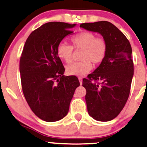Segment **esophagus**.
<instances>
[{"label": "esophagus", "instance_id": "obj_1", "mask_svg": "<svg viewBox=\"0 0 147 147\" xmlns=\"http://www.w3.org/2000/svg\"><path fill=\"white\" fill-rule=\"evenodd\" d=\"M79 83L80 84H82V82H83V79L81 77H79Z\"/></svg>", "mask_w": 147, "mask_h": 147}]
</instances>
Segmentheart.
<instances>
[{
    "mask_svg": "<svg viewBox=\"0 0 147 147\" xmlns=\"http://www.w3.org/2000/svg\"><path fill=\"white\" fill-rule=\"evenodd\" d=\"M72 46L76 49H83L81 55L82 61L74 62L66 66L68 75L81 77L92 70V64L101 63L107 53V46L106 41L102 38H97L91 32H81L71 38ZM73 47L70 45L60 42L57 46L56 53L61 60L66 63L71 62Z\"/></svg>",
    "mask_w": 147,
    "mask_h": 147,
    "instance_id": "1",
    "label": "heart"
}]
</instances>
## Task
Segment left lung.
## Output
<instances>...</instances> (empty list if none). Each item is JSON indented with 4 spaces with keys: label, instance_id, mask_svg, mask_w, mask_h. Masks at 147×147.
<instances>
[{
    "label": "left lung",
    "instance_id": "8db88e82",
    "mask_svg": "<svg viewBox=\"0 0 147 147\" xmlns=\"http://www.w3.org/2000/svg\"><path fill=\"white\" fill-rule=\"evenodd\" d=\"M80 27L99 33L107 46L100 66L83 79L89 115L99 121H109L119 114L130 92L134 75L131 45L126 36L111 22L81 24Z\"/></svg>",
    "mask_w": 147,
    "mask_h": 147
}]
</instances>
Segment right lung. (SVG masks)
Here are the masks:
<instances>
[{
    "label": "right lung",
    "mask_w": 147,
    "mask_h": 147,
    "mask_svg": "<svg viewBox=\"0 0 147 147\" xmlns=\"http://www.w3.org/2000/svg\"><path fill=\"white\" fill-rule=\"evenodd\" d=\"M75 24L51 22L29 35L20 62L22 87L32 112L47 122L68 114L74 93L80 85L75 76L65 77V69L56 53L57 46Z\"/></svg>",
    "instance_id": "1"
}]
</instances>
